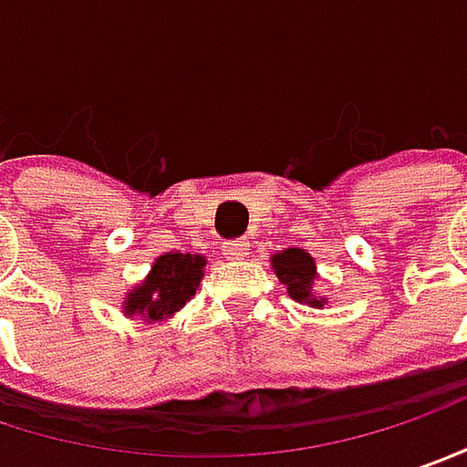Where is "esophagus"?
<instances>
[{
  "label": "esophagus",
  "instance_id": "obj_1",
  "mask_svg": "<svg viewBox=\"0 0 467 467\" xmlns=\"http://www.w3.org/2000/svg\"><path fill=\"white\" fill-rule=\"evenodd\" d=\"M251 251V240H230V243H224V255L227 258H245Z\"/></svg>",
  "mask_w": 467,
  "mask_h": 467
}]
</instances>
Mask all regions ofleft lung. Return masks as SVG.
Masks as SVG:
<instances>
[{"label":"left lung","instance_id":"left-lung-1","mask_svg":"<svg viewBox=\"0 0 467 467\" xmlns=\"http://www.w3.org/2000/svg\"><path fill=\"white\" fill-rule=\"evenodd\" d=\"M272 269L276 279L287 287V295L295 303L311 306V308H324L329 300L314 290L318 272H316L314 255L303 248H285L272 255Z\"/></svg>","mask_w":467,"mask_h":467}]
</instances>
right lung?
<instances>
[{
	"instance_id": "add662e5",
	"label": "right lung",
	"mask_w": 467,
	"mask_h": 467,
	"mask_svg": "<svg viewBox=\"0 0 467 467\" xmlns=\"http://www.w3.org/2000/svg\"><path fill=\"white\" fill-rule=\"evenodd\" d=\"M206 255L198 254H170L153 258L151 272L146 274L138 285H132L130 293L122 297V314L138 316L146 324L172 318L198 290L203 279Z\"/></svg>"
}]
</instances>
